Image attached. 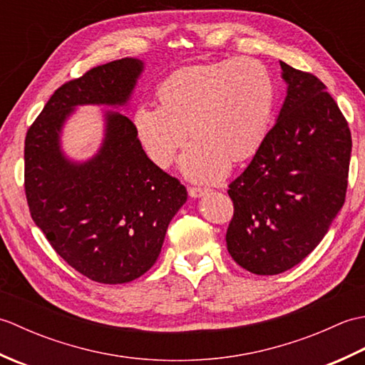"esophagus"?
<instances>
[{"label": "esophagus", "mask_w": 365, "mask_h": 365, "mask_svg": "<svg viewBox=\"0 0 365 365\" xmlns=\"http://www.w3.org/2000/svg\"><path fill=\"white\" fill-rule=\"evenodd\" d=\"M207 191H208V188H202V187H190V188H188V192H190L191 197H200V196H204Z\"/></svg>", "instance_id": "34e87169"}]
</instances>
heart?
I'll return each instance as SVG.
<instances>
[{
	"instance_id": "obj_1",
	"label": "heart",
	"mask_w": 365,
	"mask_h": 365,
	"mask_svg": "<svg viewBox=\"0 0 365 365\" xmlns=\"http://www.w3.org/2000/svg\"><path fill=\"white\" fill-rule=\"evenodd\" d=\"M160 106L138 105L131 122L147 157L169 168L187 141L182 170L192 180H216L229 161L257 152L269 133L276 86L268 67L252 58H230L178 68L160 83Z\"/></svg>"
}]
</instances>
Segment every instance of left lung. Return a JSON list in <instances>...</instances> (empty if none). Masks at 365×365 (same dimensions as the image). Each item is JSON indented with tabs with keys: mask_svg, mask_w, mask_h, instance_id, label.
I'll use <instances>...</instances> for the list:
<instances>
[{
	"mask_svg": "<svg viewBox=\"0 0 365 365\" xmlns=\"http://www.w3.org/2000/svg\"><path fill=\"white\" fill-rule=\"evenodd\" d=\"M289 84L274 127L229 185L227 251L254 274L293 268L319 245L342 208L351 131L327 86L281 61Z\"/></svg>",
	"mask_w": 365,
	"mask_h": 365,
	"instance_id": "left-lung-1",
	"label": "left lung"
}]
</instances>
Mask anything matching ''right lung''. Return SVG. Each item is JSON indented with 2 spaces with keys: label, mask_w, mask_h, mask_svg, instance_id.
I'll list each match as a JSON object with an SVG mask.
<instances>
[{
  "label": "right lung",
  "mask_w": 365,
  "mask_h": 365,
  "mask_svg": "<svg viewBox=\"0 0 365 365\" xmlns=\"http://www.w3.org/2000/svg\"><path fill=\"white\" fill-rule=\"evenodd\" d=\"M141 71V61L122 58L64 83L25 138L31 218L58 255L100 284L130 282L150 269L188 196L178 178L149 160L133 122L119 113L106 114L96 158L73 165L59 150V131L73 106L123 105Z\"/></svg>",
  "instance_id": "right-lung-1"
}]
</instances>
